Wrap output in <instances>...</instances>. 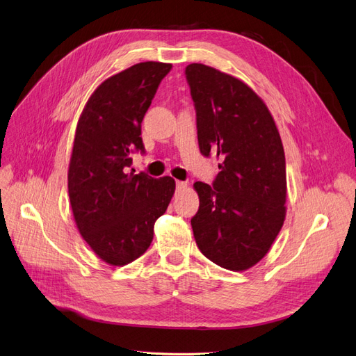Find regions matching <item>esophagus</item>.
<instances>
[{"label": "esophagus", "mask_w": 356, "mask_h": 356, "mask_svg": "<svg viewBox=\"0 0 356 356\" xmlns=\"http://www.w3.org/2000/svg\"><path fill=\"white\" fill-rule=\"evenodd\" d=\"M176 188H177V191L185 189V188H186V181H180V180H177V181H176Z\"/></svg>", "instance_id": "34e87169"}]
</instances>
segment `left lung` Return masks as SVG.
Instances as JSON below:
<instances>
[{
	"label": "left lung",
	"mask_w": 356,
	"mask_h": 356,
	"mask_svg": "<svg viewBox=\"0 0 356 356\" xmlns=\"http://www.w3.org/2000/svg\"><path fill=\"white\" fill-rule=\"evenodd\" d=\"M202 155L220 160L214 185L196 181L195 242L214 264L245 271L267 255L286 217V161L279 129L241 79L201 63L186 67Z\"/></svg>",
	"instance_id": "obj_1"
}]
</instances>
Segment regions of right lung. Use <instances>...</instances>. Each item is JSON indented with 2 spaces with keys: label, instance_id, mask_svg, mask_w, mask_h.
Returning <instances> with one entry per match:
<instances>
[{
  "label": "right lung",
  "instance_id": "obj_1",
  "mask_svg": "<svg viewBox=\"0 0 356 356\" xmlns=\"http://www.w3.org/2000/svg\"><path fill=\"white\" fill-rule=\"evenodd\" d=\"M170 63L145 61L110 76L79 117L69 163V198L76 227L108 266L147 252L154 225L173 198L176 181L126 173L130 154L143 152L140 123Z\"/></svg>",
  "mask_w": 356,
  "mask_h": 356
}]
</instances>
